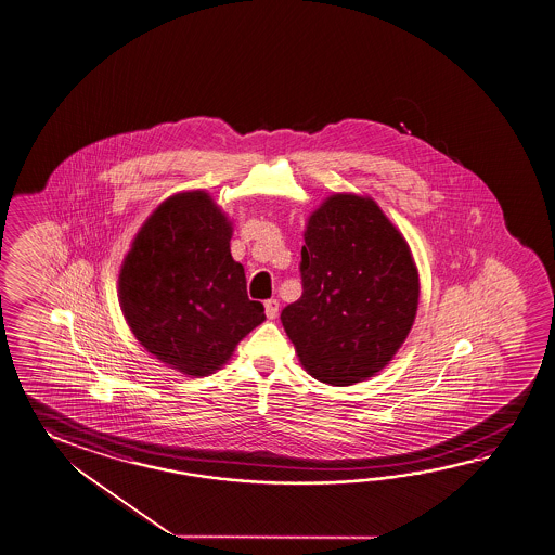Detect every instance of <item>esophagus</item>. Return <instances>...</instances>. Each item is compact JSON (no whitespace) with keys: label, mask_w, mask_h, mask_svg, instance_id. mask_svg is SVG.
I'll return each mask as SVG.
<instances>
[{"label":"esophagus","mask_w":555,"mask_h":555,"mask_svg":"<svg viewBox=\"0 0 555 555\" xmlns=\"http://www.w3.org/2000/svg\"><path fill=\"white\" fill-rule=\"evenodd\" d=\"M264 314H267L269 320H274V318L279 317V300L276 298L264 300Z\"/></svg>","instance_id":"obj_1"}]
</instances>
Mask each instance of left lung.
<instances>
[{
	"instance_id": "obj_1",
	"label": "left lung",
	"mask_w": 555,
	"mask_h": 555,
	"mask_svg": "<svg viewBox=\"0 0 555 555\" xmlns=\"http://www.w3.org/2000/svg\"><path fill=\"white\" fill-rule=\"evenodd\" d=\"M300 255L302 296L281 322L306 372L330 385L377 374L417 314L405 238L374 199L336 193L310 217Z\"/></svg>"
}]
</instances>
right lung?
<instances>
[{"label": "right lung", "mask_w": 555, "mask_h": 555, "mask_svg": "<svg viewBox=\"0 0 555 555\" xmlns=\"http://www.w3.org/2000/svg\"><path fill=\"white\" fill-rule=\"evenodd\" d=\"M231 225L204 192L178 193L140 229L120 272L138 341L183 374H211L264 320L229 250Z\"/></svg>", "instance_id": "obj_1"}]
</instances>
